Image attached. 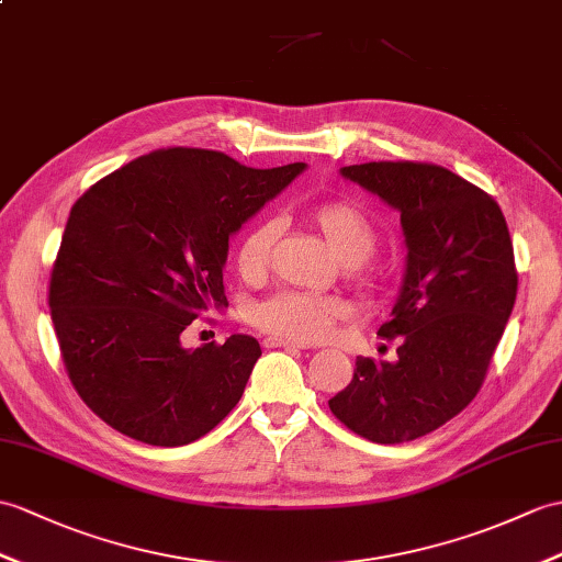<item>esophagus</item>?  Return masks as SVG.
<instances>
[{
  "label": "esophagus",
  "mask_w": 562,
  "mask_h": 562,
  "mask_svg": "<svg viewBox=\"0 0 562 562\" xmlns=\"http://www.w3.org/2000/svg\"><path fill=\"white\" fill-rule=\"evenodd\" d=\"M266 347H286V349H306L304 342H296V340H286V337H278V335H270L263 340Z\"/></svg>",
  "instance_id": "1"
}]
</instances>
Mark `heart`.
I'll use <instances>...</instances> for the list:
<instances>
[{
	"instance_id": "obj_1",
	"label": "heart",
	"mask_w": 562,
	"mask_h": 562,
	"mask_svg": "<svg viewBox=\"0 0 562 562\" xmlns=\"http://www.w3.org/2000/svg\"><path fill=\"white\" fill-rule=\"evenodd\" d=\"M316 227L323 232L333 254L347 266L367 260L375 246V227L357 205L345 201H330L313 207L311 213ZM280 232L278 217H266L244 234L237 251V266L246 280H258L270 266L272 246ZM347 316V304L337 296H321L306 292H278L260 302L251 318L272 335L286 340L313 342L330 333L337 321Z\"/></svg>"
}]
</instances>
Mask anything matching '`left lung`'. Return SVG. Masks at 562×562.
Returning a JSON list of instances; mask_svg holds the SVG:
<instances>
[{
    "mask_svg": "<svg viewBox=\"0 0 562 562\" xmlns=\"http://www.w3.org/2000/svg\"><path fill=\"white\" fill-rule=\"evenodd\" d=\"M340 175L400 213L407 263L390 321L395 361L357 357L328 404L361 438L393 446L458 416L479 393L517 296L503 211L486 191L426 162H367Z\"/></svg>",
    "mask_w": 562,
    "mask_h": 562,
    "instance_id": "1",
    "label": "left lung"
}]
</instances>
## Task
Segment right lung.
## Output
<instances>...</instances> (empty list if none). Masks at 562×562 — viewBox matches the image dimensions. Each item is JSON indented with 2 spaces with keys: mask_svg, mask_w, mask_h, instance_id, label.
Returning <instances> with one entry per match:
<instances>
[{
  "mask_svg": "<svg viewBox=\"0 0 562 562\" xmlns=\"http://www.w3.org/2000/svg\"><path fill=\"white\" fill-rule=\"evenodd\" d=\"M306 169L244 167L225 153L167 148L100 179L69 213L49 280L64 367L104 424L148 446L199 440L237 407L260 345L181 347L203 311L225 308L229 239Z\"/></svg>",
  "mask_w": 562,
  "mask_h": 562,
  "instance_id": "1",
  "label": "right lung"
}]
</instances>
